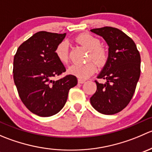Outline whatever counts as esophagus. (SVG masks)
Instances as JSON below:
<instances>
[{
    "label": "esophagus",
    "instance_id": "obj_1",
    "mask_svg": "<svg viewBox=\"0 0 152 152\" xmlns=\"http://www.w3.org/2000/svg\"><path fill=\"white\" fill-rule=\"evenodd\" d=\"M78 82H79V84H83L85 82V80H83V79H78Z\"/></svg>",
    "mask_w": 152,
    "mask_h": 152
}]
</instances>
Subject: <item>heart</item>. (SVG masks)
<instances>
[{"mask_svg":"<svg viewBox=\"0 0 152 152\" xmlns=\"http://www.w3.org/2000/svg\"><path fill=\"white\" fill-rule=\"evenodd\" d=\"M76 42L90 50L88 59H92L98 65L102 66L107 59V52L101 46L99 39L88 34H82L76 37ZM55 54L57 59L62 63H66L68 60V44L65 41L58 44L55 49ZM96 64L89 62L85 64H73L69 67V74L76 76L79 79H85L93 74L96 70Z\"/></svg>","mask_w":152,"mask_h":152,"instance_id":"obj_1","label":"heart"}]
</instances>
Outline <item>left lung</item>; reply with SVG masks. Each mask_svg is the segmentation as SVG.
<instances>
[{
    "label": "left lung",
    "mask_w": 152,
    "mask_h": 152,
    "mask_svg": "<svg viewBox=\"0 0 152 152\" xmlns=\"http://www.w3.org/2000/svg\"><path fill=\"white\" fill-rule=\"evenodd\" d=\"M90 31L102 37L108 45V57L98 79L97 90L90 104L99 113L114 115L131 101L140 75V56L134 41L122 31L113 27L93 28Z\"/></svg>",
    "instance_id": "obj_1"
}]
</instances>
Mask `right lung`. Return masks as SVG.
Listing matches in <instances>:
<instances>
[{"instance_id": "obj_1", "label": "right lung", "mask_w": 152, "mask_h": 152, "mask_svg": "<svg viewBox=\"0 0 152 152\" xmlns=\"http://www.w3.org/2000/svg\"><path fill=\"white\" fill-rule=\"evenodd\" d=\"M65 36L66 33L37 32L20 45L14 57V81L20 98L28 110L40 117L59 113L70 89L77 85L73 75L53 80L66 71L55 54Z\"/></svg>"}]
</instances>
